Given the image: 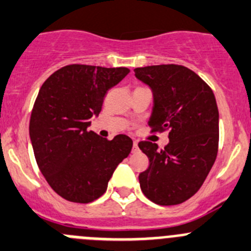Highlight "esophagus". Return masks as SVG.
Masks as SVG:
<instances>
[{
    "mask_svg": "<svg viewBox=\"0 0 251 251\" xmlns=\"http://www.w3.org/2000/svg\"><path fill=\"white\" fill-rule=\"evenodd\" d=\"M132 151H133V152L139 151V148H138V142L133 143V149H132Z\"/></svg>",
    "mask_w": 251,
    "mask_h": 251,
    "instance_id": "obj_1",
    "label": "esophagus"
}]
</instances>
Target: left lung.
Segmentation results:
<instances>
[{"instance_id":"left-lung-1","label":"left lung","mask_w":251,"mask_h":251,"mask_svg":"<svg viewBox=\"0 0 251 251\" xmlns=\"http://www.w3.org/2000/svg\"><path fill=\"white\" fill-rule=\"evenodd\" d=\"M135 77L152 91L151 132L169 130V144L143 140L138 147L149 159L139 175L145 197L160 206H174L191 199L211 171L219 142L216 97L196 73L182 65H152L134 69Z\"/></svg>"}]
</instances>
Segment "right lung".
I'll return each instance as SVG.
<instances>
[{"label":"right lung","instance_id":"right-lung-1","mask_svg":"<svg viewBox=\"0 0 251 251\" xmlns=\"http://www.w3.org/2000/svg\"><path fill=\"white\" fill-rule=\"evenodd\" d=\"M129 71L73 64L51 74L40 87L30 114V142L47 182L68 201L88 203L101 197L132 150L127 135L108 140L88 130L107 91Z\"/></svg>","mask_w":251,"mask_h":251}]
</instances>
